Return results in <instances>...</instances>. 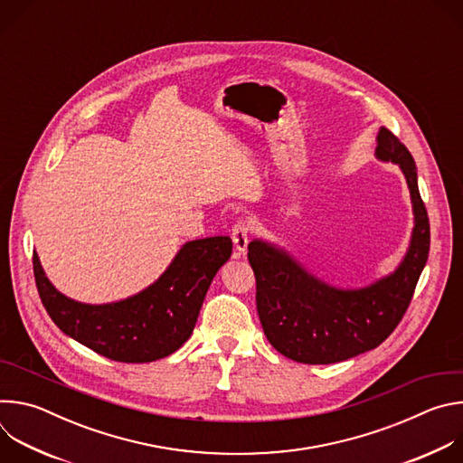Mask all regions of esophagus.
<instances>
[{"mask_svg": "<svg viewBox=\"0 0 463 463\" xmlns=\"http://www.w3.org/2000/svg\"><path fill=\"white\" fill-rule=\"evenodd\" d=\"M231 238L234 241V256H241L247 252V245H249V225L245 222H238L234 227H232V232H231Z\"/></svg>", "mask_w": 463, "mask_h": 463, "instance_id": "esophagus-1", "label": "esophagus"}]
</instances>
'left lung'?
Masks as SVG:
<instances>
[{
  "label": "left lung",
  "instance_id": "8db88e82",
  "mask_svg": "<svg viewBox=\"0 0 463 463\" xmlns=\"http://www.w3.org/2000/svg\"><path fill=\"white\" fill-rule=\"evenodd\" d=\"M375 157L398 165L407 179L414 227L405 256L392 273L363 288H339L311 271L284 247L256 238L249 263L256 277V307L277 352L306 364H332L377 348L400 324L430 249L418 168L392 131L379 128Z\"/></svg>",
  "mask_w": 463,
  "mask_h": 463
}]
</instances>
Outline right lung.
<instances>
[{
    "mask_svg": "<svg viewBox=\"0 0 463 463\" xmlns=\"http://www.w3.org/2000/svg\"><path fill=\"white\" fill-rule=\"evenodd\" d=\"M231 252L229 236L186 241L154 284L108 304H86L60 293L36 252L33 266L42 304L65 335L118 363H152L188 341L211 282Z\"/></svg>",
    "mask_w": 463,
    "mask_h": 463,
    "instance_id": "right-lung-1",
    "label": "right lung"
}]
</instances>
